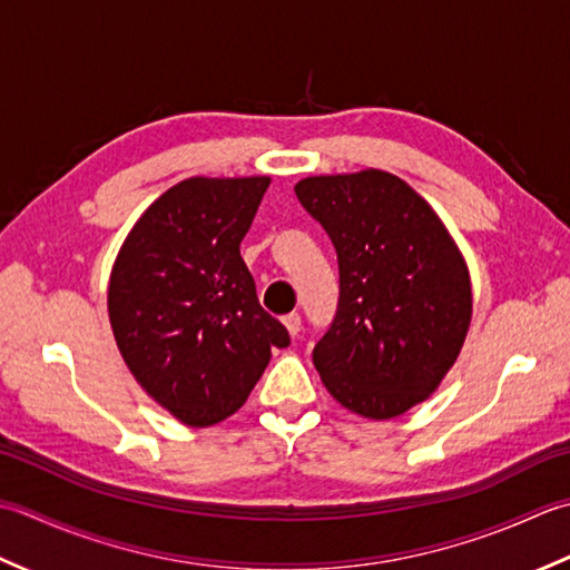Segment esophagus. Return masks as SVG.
<instances>
[{"label": "esophagus", "mask_w": 570, "mask_h": 570, "mask_svg": "<svg viewBox=\"0 0 570 570\" xmlns=\"http://www.w3.org/2000/svg\"><path fill=\"white\" fill-rule=\"evenodd\" d=\"M283 324H285V330L289 332V336H297V334H299L302 320H299L297 312H293V315H285V317H283Z\"/></svg>", "instance_id": "esophagus-1"}]
</instances>
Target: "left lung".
Here are the masks:
<instances>
[{
	"mask_svg": "<svg viewBox=\"0 0 570 570\" xmlns=\"http://www.w3.org/2000/svg\"><path fill=\"white\" fill-rule=\"evenodd\" d=\"M340 261V305L312 362L346 411L389 421L433 396L472 322L468 263L435 208L383 169L295 184Z\"/></svg>",
	"mask_w": 570,
	"mask_h": 570,
	"instance_id": "8db88e82",
	"label": "left lung"
}]
</instances>
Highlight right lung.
<instances>
[{"label":"right lung","instance_id":"1","mask_svg":"<svg viewBox=\"0 0 570 570\" xmlns=\"http://www.w3.org/2000/svg\"><path fill=\"white\" fill-rule=\"evenodd\" d=\"M271 177H191L135 220L112 263L108 317L149 399L189 428L234 415L287 330L261 307L240 240Z\"/></svg>","mask_w":570,"mask_h":570}]
</instances>
